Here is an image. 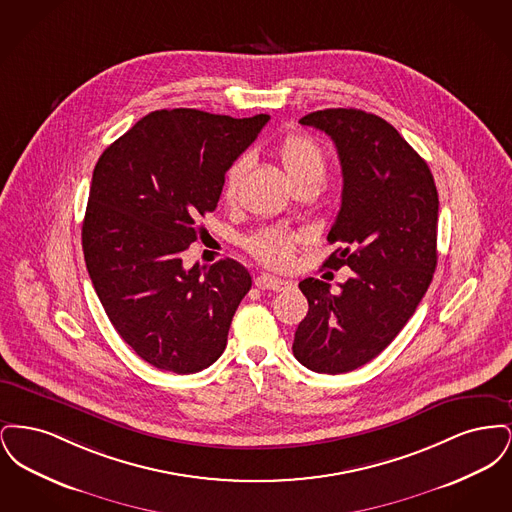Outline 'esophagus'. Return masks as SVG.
I'll return each instance as SVG.
<instances>
[{"label":"esophagus","mask_w":512,"mask_h":512,"mask_svg":"<svg viewBox=\"0 0 512 512\" xmlns=\"http://www.w3.org/2000/svg\"><path fill=\"white\" fill-rule=\"evenodd\" d=\"M255 286H257L259 290L282 292L284 288H288V282H286V280H280V278H276V276H272V274L263 272V274H259V276L255 278Z\"/></svg>","instance_id":"1"}]
</instances>
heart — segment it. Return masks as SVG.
<instances>
[{
    "instance_id": "b5f03b06",
    "label": "heart",
    "mask_w": 512,
    "mask_h": 512,
    "mask_svg": "<svg viewBox=\"0 0 512 512\" xmlns=\"http://www.w3.org/2000/svg\"><path fill=\"white\" fill-rule=\"evenodd\" d=\"M274 153L292 184L307 178H320V180L324 178V172H326L324 151L309 136L297 134V132L286 134L278 142ZM247 165H249V159L242 155L236 161H232L230 167L224 172V180H222L224 201L230 203L236 199ZM295 244H297V236L284 228H263L245 240L247 251L257 261L272 268H286L292 263Z\"/></svg>"
}]
</instances>
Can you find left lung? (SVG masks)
Here are the masks:
<instances>
[{
  "instance_id": "left-lung-1",
  "label": "left lung",
  "mask_w": 512,
  "mask_h": 512,
  "mask_svg": "<svg viewBox=\"0 0 512 512\" xmlns=\"http://www.w3.org/2000/svg\"><path fill=\"white\" fill-rule=\"evenodd\" d=\"M301 124L326 132L338 149L343 190L324 267H349L340 284L305 278L309 313L293 355L324 374L351 372L380 355L413 317L438 265L439 199L426 161L390 122L361 109H324Z\"/></svg>"
}]
</instances>
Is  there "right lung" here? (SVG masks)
Segmentation results:
<instances>
[{
  "mask_svg": "<svg viewBox=\"0 0 512 512\" xmlns=\"http://www.w3.org/2000/svg\"><path fill=\"white\" fill-rule=\"evenodd\" d=\"M268 119L161 109L98 159L82 222L86 268L119 336L155 368L194 374L226 347L251 276L234 259L188 270L182 253Z\"/></svg>",
  "mask_w": 512,
  "mask_h": 512,
  "instance_id": "right-lung-1",
  "label": "right lung"
}]
</instances>
